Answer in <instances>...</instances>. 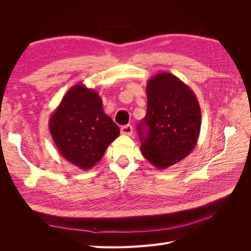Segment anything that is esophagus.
<instances>
[{"label": "esophagus", "mask_w": 251, "mask_h": 251, "mask_svg": "<svg viewBox=\"0 0 251 251\" xmlns=\"http://www.w3.org/2000/svg\"><path fill=\"white\" fill-rule=\"evenodd\" d=\"M120 132L123 135H126V136H132L133 135V126L130 125L124 126L123 127L120 128Z\"/></svg>", "instance_id": "obj_1"}]
</instances>
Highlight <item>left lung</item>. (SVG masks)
Segmentation results:
<instances>
[{
	"label": "left lung",
	"instance_id": "left-lung-1",
	"mask_svg": "<svg viewBox=\"0 0 251 251\" xmlns=\"http://www.w3.org/2000/svg\"><path fill=\"white\" fill-rule=\"evenodd\" d=\"M147 115L138 125L141 151L158 170L192 153L199 138L201 110L193 90L175 75L162 72L147 85Z\"/></svg>",
	"mask_w": 251,
	"mask_h": 251
}]
</instances>
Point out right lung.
Wrapping results in <instances>:
<instances>
[{"instance_id":"right-lung-1","label":"right lung","mask_w":251,"mask_h":251,"mask_svg":"<svg viewBox=\"0 0 251 251\" xmlns=\"http://www.w3.org/2000/svg\"><path fill=\"white\" fill-rule=\"evenodd\" d=\"M49 130L60 155L81 170L93 168L119 136L118 126L102 110L100 96L82 83L66 93L50 116Z\"/></svg>"}]
</instances>
